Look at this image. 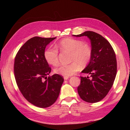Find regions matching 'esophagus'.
Wrapping results in <instances>:
<instances>
[{
    "instance_id": "esophagus-1",
    "label": "esophagus",
    "mask_w": 130,
    "mask_h": 130,
    "mask_svg": "<svg viewBox=\"0 0 130 130\" xmlns=\"http://www.w3.org/2000/svg\"><path fill=\"white\" fill-rule=\"evenodd\" d=\"M63 79H64V80H68L69 79V76H64Z\"/></svg>"
}]
</instances>
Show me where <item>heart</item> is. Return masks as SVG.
I'll list each match as a JSON object with an SVG mask.
<instances>
[{
	"instance_id": "b5f03b06",
	"label": "heart",
	"mask_w": 130,
	"mask_h": 130,
	"mask_svg": "<svg viewBox=\"0 0 130 130\" xmlns=\"http://www.w3.org/2000/svg\"><path fill=\"white\" fill-rule=\"evenodd\" d=\"M56 47L62 51L71 52V63L60 65L55 69V73L59 75L71 76L79 71L82 67H85L92 57V49L87 44L80 40L67 38L63 39L56 44ZM44 57L49 64L56 66L59 63V55L57 50L48 47L44 52Z\"/></svg>"
}]
</instances>
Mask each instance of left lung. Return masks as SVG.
<instances>
[{
	"label": "left lung",
	"instance_id": "obj_1",
	"mask_svg": "<svg viewBox=\"0 0 130 130\" xmlns=\"http://www.w3.org/2000/svg\"><path fill=\"white\" fill-rule=\"evenodd\" d=\"M74 37L87 36L90 41L92 57L83 73L90 77L80 76L78 87L79 95L88 103L103 99L111 89L117 73V61L112 46L106 38L93 31H85Z\"/></svg>",
	"mask_w": 130,
	"mask_h": 130
}]
</instances>
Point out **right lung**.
Masks as SVG:
<instances>
[{"label":"right lung","instance_id":"1","mask_svg":"<svg viewBox=\"0 0 130 130\" xmlns=\"http://www.w3.org/2000/svg\"><path fill=\"white\" fill-rule=\"evenodd\" d=\"M56 38L33 37L21 47L15 58L14 72L19 89L29 103L38 107L53 104L63 82L62 77L57 74L47 77L51 69L44 52L46 46Z\"/></svg>","mask_w":130,"mask_h":130}]
</instances>
